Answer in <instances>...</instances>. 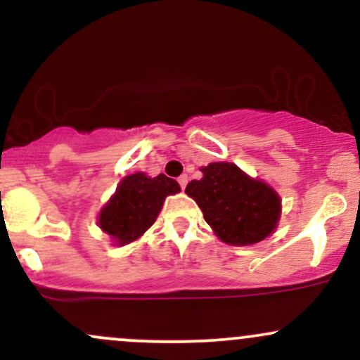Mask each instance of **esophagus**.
Instances as JSON below:
<instances>
[{
    "instance_id": "esophagus-1",
    "label": "esophagus",
    "mask_w": 360,
    "mask_h": 360,
    "mask_svg": "<svg viewBox=\"0 0 360 360\" xmlns=\"http://www.w3.org/2000/svg\"><path fill=\"white\" fill-rule=\"evenodd\" d=\"M177 183H179V186L181 188H186V184H188V176L186 174H183V176H179V179H177Z\"/></svg>"
}]
</instances>
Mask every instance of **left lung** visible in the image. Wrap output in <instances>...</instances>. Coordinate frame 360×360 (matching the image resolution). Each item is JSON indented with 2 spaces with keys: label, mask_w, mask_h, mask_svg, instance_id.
I'll list each match as a JSON object with an SVG mask.
<instances>
[{
  "label": "left lung",
  "mask_w": 360,
  "mask_h": 360,
  "mask_svg": "<svg viewBox=\"0 0 360 360\" xmlns=\"http://www.w3.org/2000/svg\"><path fill=\"white\" fill-rule=\"evenodd\" d=\"M203 177L186 186L206 223L229 245H254L278 229L281 196L269 184L254 179L232 162L200 167Z\"/></svg>",
  "instance_id": "1"
}]
</instances>
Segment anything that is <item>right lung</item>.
I'll return each mask as SVG.
<instances>
[{
  "label": "right lung",
  "mask_w": 360,
  "mask_h": 360,
  "mask_svg": "<svg viewBox=\"0 0 360 360\" xmlns=\"http://www.w3.org/2000/svg\"><path fill=\"white\" fill-rule=\"evenodd\" d=\"M179 191V184L164 174L155 177L146 172L128 174L100 210L98 226L110 235L115 245L122 247L139 240L154 225L166 198Z\"/></svg>",
  "instance_id": "right-lung-1"
}]
</instances>
